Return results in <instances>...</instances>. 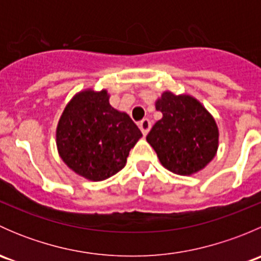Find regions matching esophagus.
I'll return each mask as SVG.
<instances>
[{"label": "esophagus", "mask_w": 261, "mask_h": 261, "mask_svg": "<svg viewBox=\"0 0 261 261\" xmlns=\"http://www.w3.org/2000/svg\"><path fill=\"white\" fill-rule=\"evenodd\" d=\"M139 127H140L141 133H143L144 135H146V134L149 133L150 127H151V122H150L149 118H143V120L139 122Z\"/></svg>", "instance_id": "esophagus-1"}]
</instances>
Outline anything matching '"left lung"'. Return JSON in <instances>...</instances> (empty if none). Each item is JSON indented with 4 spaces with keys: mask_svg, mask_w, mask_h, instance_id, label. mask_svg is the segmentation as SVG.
Returning a JSON list of instances; mask_svg holds the SVG:
<instances>
[{
    "mask_svg": "<svg viewBox=\"0 0 261 261\" xmlns=\"http://www.w3.org/2000/svg\"><path fill=\"white\" fill-rule=\"evenodd\" d=\"M163 114L146 141L172 173L192 175L203 169L218 149V127L203 105L189 94L165 91L155 102Z\"/></svg>",
    "mask_w": 261,
    "mask_h": 261,
    "instance_id": "1",
    "label": "left lung"
}]
</instances>
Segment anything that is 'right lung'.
<instances>
[{"label": "right lung", "mask_w": 261, "mask_h": 261, "mask_svg": "<svg viewBox=\"0 0 261 261\" xmlns=\"http://www.w3.org/2000/svg\"><path fill=\"white\" fill-rule=\"evenodd\" d=\"M106 89L75 94L59 118V156L75 174L99 181L126 165L130 150L143 136L130 116L115 110Z\"/></svg>", "instance_id": "right-lung-1"}]
</instances>
